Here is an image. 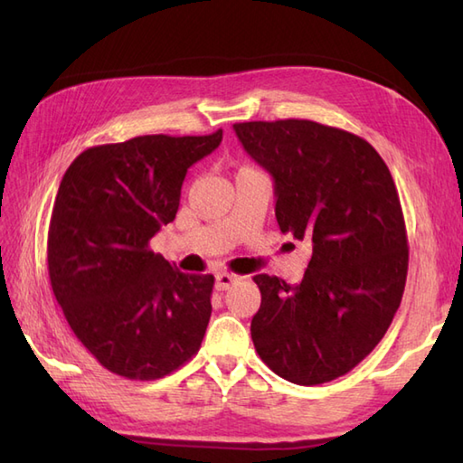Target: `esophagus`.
Instances as JSON below:
<instances>
[{"label": "esophagus", "mask_w": 463, "mask_h": 463, "mask_svg": "<svg viewBox=\"0 0 463 463\" xmlns=\"http://www.w3.org/2000/svg\"><path fill=\"white\" fill-rule=\"evenodd\" d=\"M237 280H239V277H234V274L219 272L214 277V287H216V290H226V288H231Z\"/></svg>", "instance_id": "esophagus-1"}]
</instances>
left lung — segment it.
Listing matches in <instances>:
<instances>
[{
	"label": "left lung",
	"mask_w": 463,
	"mask_h": 463,
	"mask_svg": "<svg viewBox=\"0 0 463 463\" xmlns=\"http://www.w3.org/2000/svg\"><path fill=\"white\" fill-rule=\"evenodd\" d=\"M232 129L272 176L280 231L312 242L297 287L254 277V348L300 386L344 376L376 348L404 294L408 239L394 179L368 141L336 127L282 119Z\"/></svg>",
	"instance_id": "obj_1"
}]
</instances>
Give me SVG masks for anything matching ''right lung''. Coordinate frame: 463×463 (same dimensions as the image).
I'll return each mask as SVG.
<instances>
[{
  "instance_id": "add662e5",
  "label": "right lung",
  "mask_w": 463,
  "mask_h": 463,
  "mask_svg": "<svg viewBox=\"0 0 463 463\" xmlns=\"http://www.w3.org/2000/svg\"><path fill=\"white\" fill-rule=\"evenodd\" d=\"M221 141L222 129L91 146L59 184L47 237L52 288L75 336L123 378H163L201 348L214 277L176 270L149 241L175 221L189 166Z\"/></svg>"
}]
</instances>
